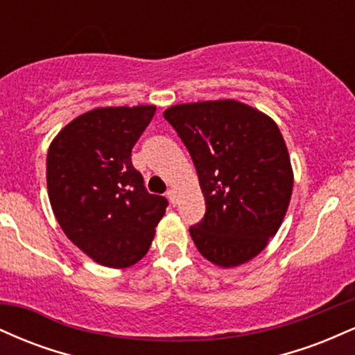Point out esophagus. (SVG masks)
Wrapping results in <instances>:
<instances>
[{
    "label": "esophagus",
    "instance_id": "1",
    "mask_svg": "<svg viewBox=\"0 0 355 355\" xmlns=\"http://www.w3.org/2000/svg\"><path fill=\"white\" fill-rule=\"evenodd\" d=\"M166 197H168V200H170V203H172V205H177V202H178L177 191H175L173 189H170L168 191H166Z\"/></svg>",
    "mask_w": 355,
    "mask_h": 355
}]
</instances>
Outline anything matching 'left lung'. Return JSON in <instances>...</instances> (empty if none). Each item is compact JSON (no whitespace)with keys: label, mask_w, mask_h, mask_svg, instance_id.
I'll use <instances>...</instances> for the list:
<instances>
[{"label":"left lung","mask_w":355,"mask_h":355,"mask_svg":"<svg viewBox=\"0 0 355 355\" xmlns=\"http://www.w3.org/2000/svg\"><path fill=\"white\" fill-rule=\"evenodd\" d=\"M191 155L207 211L190 227L215 266H242L282 225L294 189L291 157L270 116L237 100L173 105L164 112Z\"/></svg>","instance_id":"1"}]
</instances>
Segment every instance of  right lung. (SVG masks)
<instances>
[{
	"instance_id": "1",
	"label": "right lung",
	"mask_w": 355,
	"mask_h": 355,
	"mask_svg": "<svg viewBox=\"0 0 355 355\" xmlns=\"http://www.w3.org/2000/svg\"><path fill=\"white\" fill-rule=\"evenodd\" d=\"M157 107H101L76 116L53 138L46 185L61 230L96 263L135 266L148 252L168 205L148 193L132 148Z\"/></svg>"
}]
</instances>
